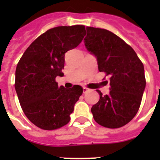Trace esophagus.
Listing matches in <instances>:
<instances>
[{"instance_id": "1", "label": "esophagus", "mask_w": 160, "mask_h": 160, "mask_svg": "<svg viewBox=\"0 0 160 160\" xmlns=\"http://www.w3.org/2000/svg\"><path fill=\"white\" fill-rule=\"evenodd\" d=\"M82 90H83V93H87L89 91V89L87 88V87H83Z\"/></svg>"}]
</instances>
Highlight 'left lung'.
Listing matches in <instances>:
<instances>
[{"mask_svg":"<svg viewBox=\"0 0 160 160\" xmlns=\"http://www.w3.org/2000/svg\"><path fill=\"white\" fill-rule=\"evenodd\" d=\"M86 48L97 58L100 72L110 76L111 91L91 108L94 119L107 128L123 127L135 116L146 87L143 64L122 39L104 29L87 27Z\"/></svg>","mask_w":160,"mask_h":160,"instance_id":"left-lung-1","label":"left lung"}]
</instances>
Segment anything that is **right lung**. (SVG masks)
Instances as JSON below:
<instances>
[{"instance_id": "obj_1", "label": "right lung", "mask_w": 160, "mask_h": 160, "mask_svg": "<svg viewBox=\"0 0 160 160\" xmlns=\"http://www.w3.org/2000/svg\"><path fill=\"white\" fill-rule=\"evenodd\" d=\"M86 35L84 25L58 26L38 37L27 48L16 68L15 90L22 111L43 130H55L70 120L83 90L66 89L55 78L62 76L65 53L77 47Z\"/></svg>"}]
</instances>
